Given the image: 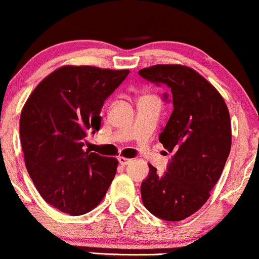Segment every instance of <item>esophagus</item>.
<instances>
[{"label":"esophagus","instance_id":"1","mask_svg":"<svg viewBox=\"0 0 259 259\" xmlns=\"http://www.w3.org/2000/svg\"><path fill=\"white\" fill-rule=\"evenodd\" d=\"M118 162L121 166H127V164L131 163V159L126 158V157H118Z\"/></svg>","mask_w":259,"mask_h":259}]
</instances>
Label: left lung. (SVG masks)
<instances>
[{"mask_svg": "<svg viewBox=\"0 0 259 259\" xmlns=\"http://www.w3.org/2000/svg\"><path fill=\"white\" fill-rule=\"evenodd\" d=\"M142 78L166 84L163 101L173 111L159 142L172 153L167 170L149 166L141 185L145 207L156 217L177 222L197 212L220 180L232 143L225 100L206 78L180 65H156L138 71Z\"/></svg>", "mask_w": 259, "mask_h": 259, "instance_id": "obj_1", "label": "left lung"}]
</instances>
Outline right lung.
Listing matches in <instances>:
<instances>
[{"label":"right lung","instance_id":"add662e5","mask_svg":"<svg viewBox=\"0 0 259 259\" xmlns=\"http://www.w3.org/2000/svg\"><path fill=\"white\" fill-rule=\"evenodd\" d=\"M128 73L63 66L28 97L20 119L26 168L42 198L55 208L81 215L106 196L118 162L83 147L87 136L100 130L105 101Z\"/></svg>","mask_w":259,"mask_h":259}]
</instances>
